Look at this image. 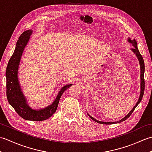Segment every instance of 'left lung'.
<instances>
[{
  "label": "left lung",
  "instance_id": "8db88e82",
  "mask_svg": "<svg viewBox=\"0 0 152 152\" xmlns=\"http://www.w3.org/2000/svg\"><path fill=\"white\" fill-rule=\"evenodd\" d=\"M129 42H131L132 44H133V48H132V50H133V52L136 54L137 57H138V61H139V63H140V72H141V74H140V80H141V87H140V98L139 99H138V101L137 103V104L134 106V107L133 108V110L129 112V114H128V115H127L125 116V117L124 118H123L122 119H121L120 121H115V122H112V123H110V122H102V121H98L96 120V119H94L93 118H92L91 115H88L89 116V118H91V119H93V121H95L96 122L99 123V124H106V125H110V124H116V123H120L121 121H124L125 120H126L128 118L130 117V115L132 114V113L133 112V111L134 110V109L136 108L137 106H138V104H139V103L140 102L142 99L143 97V95H144V88H145V82H144V59H143V57L142 56H141V54L140 53L139 51H138V49L137 48V42L135 40H131L130 38H129Z\"/></svg>",
  "mask_w": 152,
  "mask_h": 152
}]
</instances>
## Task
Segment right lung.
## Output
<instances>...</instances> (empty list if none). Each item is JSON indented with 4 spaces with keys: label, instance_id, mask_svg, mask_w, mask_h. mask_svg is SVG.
Masks as SVG:
<instances>
[{
    "label": "right lung",
    "instance_id": "right-lung-1",
    "mask_svg": "<svg viewBox=\"0 0 152 152\" xmlns=\"http://www.w3.org/2000/svg\"><path fill=\"white\" fill-rule=\"evenodd\" d=\"M32 33L33 31L28 30L21 34L16 44L14 52L8 61L6 71V96L9 104L22 118L27 120L39 121L48 119L56 112L61 95L72 84L64 86L58 93L53 104L47 106L46 108L34 110L27 105L26 99L21 91L18 82V70L23 51L29 40Z\"/></svg>",
    "mask_w": 152,
    "mask_h": 152
}]
</instances>
